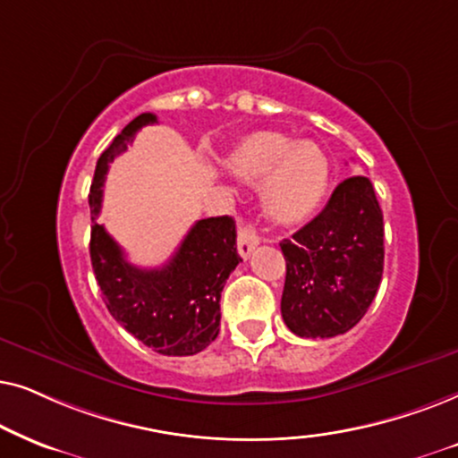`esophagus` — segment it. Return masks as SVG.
Masks as SVG:
<instances>
[{
	"mask_svg": "<svg viewBox=\"0 0 458 458\" xmlns=\"http://www.w3.org/2000/svg\"><path fill=\"white\" fill-rule=\"evenodd\" d=\"M259 234L253 225H245V228L239 230V253L242 259H247L249 255L255 251V247L259 245Z\"/></svg>",
	"mask_w": 458,
	"mask_h": 458,
	"instance_id": "34e87169",
	"label": "esophagus"
}]
</instances>
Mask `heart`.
<instances>
[{"label":"heart","instance_id":"1","mask_svg":"<svg viewBox=\"0 0 458 458\" xmlns=\"http://www.w3.org/2000/svg\"><path fill=\"white\" fill-rule=\"evenodd\" d=\"M230 169L249 184H264L266 213L278 224L312 216L328 186V161L308 140L293 142L278 131L247 136L228 157Z\"/></svg>","mask_w":458,"mask_h":458}]
</instances>
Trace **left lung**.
<instances>
[{
	"mask_svg": "<svg viewBox=\"0 0 458 458\" xmlns=\"http://www.w3.org/2000/svg\"><path fill=\"white\" fill-rule=\"evenodd\" d=\"M284 325L306 339L344 335L362 320L383 274V211L364 175L335 188L312 222L280 242Z\"/></svg>",
	"mask_w": 458,
	"mask_h": 458,
	"instance_id": "obj_1",
	"label": "left lung"
}]
</instances>
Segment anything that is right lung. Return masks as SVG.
<instances>
[{
    "mask_svg": "<svg viewBox=\"0 0 458 458\" xmlns=\"http://www.w3.org/2000/svg\"><path fill=\"white\" fill-rule=\"evenodd\" d=\"M152 123L157 114H138L98 158L89 188V258L108 312L127 333L163 356H192L217 337L219 297L230 272L242 261L236 251L234 219H199L174 258L150 270L130 264L105 225L96 222L108 163Z\"/></svg>",
    "mask_w": 458,
    "mask_h": 458,
    "instance_id": "right-lung-1",
    "label": "right lung"
}]
</instances>
